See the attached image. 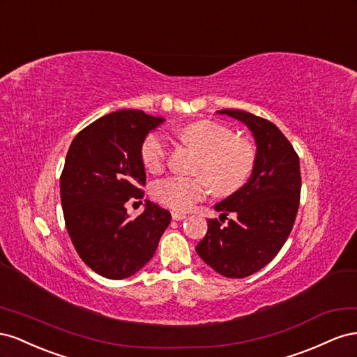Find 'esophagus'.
Wrapping results in <instances>:
<instances>
[{"mask_svg": "<svg viewBox=\"0 0 357 357\" xmlns=\"http://www.w3.org/2000/svg\"><path fill=\"white\" fill-rule=\"evenodd\" d=\"M172 218L175 221H181V220H185L187 215H185V213H182V212H178V211H172Z\"/></svg>", "mask_w": 357, "mask_h": 357, "instance_id": "obj_1", "label": "esophagus"}]
</instances>
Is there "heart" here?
<instances>
[{"label":"heart","mask_w":357,"mask_h":357,"mask_svg":"<svg viewBox=\"0 0 357 357\" xmlns=\"http://www.w3.org/2000/svg\"><path fill=\"white\" fill-rule=\"evenodd\" d=\"M178 137L196 152L192 173L197 176H170L158 179L151 195L162 205L176 211H188L205 197L209 190L215 196L235 195L247 184L257 160V149L248 137L235 136V131L220 122L202 119L178 130ZM169 157V144L160 133L148 135L140 145V160L149 172H160Z\"/></svg>","instance_id":"obj_1"}]
</instances>
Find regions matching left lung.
<instances>
[{
  "label": "left lung",
  "mask_w": 357,
  "mask_h": 357,
  "mask_svg": "<svg viewBox=\"0 0 357 357\" xmlns=\"http://www.w3.org/2000/svg\"><path fill=\"white\" fill-rule=\"evenodd\" d=\"M218 114L247 124L256 139L257 160L247 184L217 203L221 217L208 220V233L196 251L222 277L245 278L277 256L293 229L302 185L299 157L271 121L245 110L224 109ZM229 213L237 218L222 227Z\"/></svg>",
  "instance_id": "obj_1"
}]
</instances>
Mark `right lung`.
Segmentation results:
<instances>
[{"label": "right lung", "mask_w": 357, "mask_h": 357, "mask_svg": "<svg viewBox=\"0 0 357 357\" xmlns=\"http://www.w3.org/2000/svg\"><path fill=\"white\" fill-rule=\"evenodd\" d=\"M162 121L116 110L79 131L68 148L59 178L66 227L79 257L105 278L122 280L144 268L170 224V212L149 200L135 220L126 208L130 199H144L140 145Z\"/></svg>", "instance_id": "add662e5"}]
</instances>
